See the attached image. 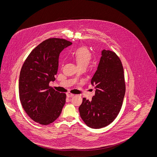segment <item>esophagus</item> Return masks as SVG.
I'll return each instance as SVG.
<instances>
[{
  "label": "esophagus",
  "mask_w": 157,
  "mask_h": 157,
  "mask_svg": "<svg viewBox=\"0 0 157 157\" xmlns=\"http://www.w3.org/2000/svg\"><path fill=\"white\" fill-rule=\"evenodd\" d=\"M66 96H67V97H68V98H71V97L74 96V94H71L70 93H66Z\"/></svg>",
  "instance_id": "1"
}]
</instances>
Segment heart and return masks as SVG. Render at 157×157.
<instances>
[{
	"instance_id": "heart-1",
	"label": "heart",
	"mask_w": 157,
	"mask_h": 157,
	"mask_svg": "<svg viewBox=\"0 0 157 157\" xmlns=\"http://www.w3.org/2000/svg\"><path fill=\"white\" fill-rule=\"evenodd\" d=\"M73 58L76 60L78 66H87L91 58V54L87 48L81 47L76 49L72 54Z\"/></svg>"
}]
</instances>
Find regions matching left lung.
Masks as SVG:
<instances>
[{"label": "left lung", "mask_w": 157, "mask_h": 157, "mask_svg": "<svg viewBox=\"0 0 157 157\" xmlns=\"http://www.w3.org/2000/svg\"><path fill=\"white\" fill-rule=\"evenodd\" d=\"M98 70L91 83L96 86L92 101L85 98L79 107L84 123L93 128H100L113 122L118 116L125 93L122 62L114 52L103 50Z\"/></svg>", "instance_id": "8db88e82"}]
</instances>
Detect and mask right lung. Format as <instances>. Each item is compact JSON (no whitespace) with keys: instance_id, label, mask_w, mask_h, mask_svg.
<instances>
[{"instance_id":"right-lung-1","label":"right lung","mask_w":157,"mask_h":157,"mask_svg":"<svg viewBox=\"0 0 157 157\" xmlns=\"http://www.w3.org/2000/svg\"><path fill=\"white\" fill-rule=\"evenodd\" d=\"M72 44L63 38H48L40 43L25 59L20 73L19 98L28 116L48 125L60 116L66 95L49 86L55 81L61 52Z\"/></svg>"}]
</instances>
